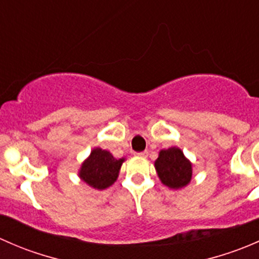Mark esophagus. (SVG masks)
<instances>
[{
    "label": "esophagus",
    "mask_w": 259,
    "mask_h": 259,
    "mask_svg": "<svg viewBox=\"0 0 259 259\" xmlns=\"http://www.w3.org/2000/svg\"><path fill=\"white\" fill-rule=\"evenodd\" d=\"M135 156H138V158H146L148 156V151H142V153H135L134 154Z\"/></svg>",
    "instance_id": "1"
}]
</instances>
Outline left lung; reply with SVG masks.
<instances>
[{
  "label": "left lung",
  "instance_id": "left-lung-1",
  "mask_svg": "<svg viewBox=\"0 0 259 259\" xmlns=\"http://www.w3.org/2000/svg\"><path fill=\"white\" fill-rule=\"evenodd\" d=\"M154 165L161 183L171 189H180L192 179V163L176 146L161 150Z\"/></svg>",
  "mask_w": 259,
  "mask_h": 259
}]
</instances>
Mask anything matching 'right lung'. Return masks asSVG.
<instances>
[{
  "mask_svg": "<svg viewBox=\"0 0 259 259\" xmlns=\"http://www.w3.org/2000/svg\"><path fill=\"white\" fill-rule=\"evenodd\" d=\"M125 159H115L110 151L95 148L81 164L79 177L86 184L103 190L114 184Z\"/></svg>",
  "mask_w": 259,
  "mask_h": 259,
  "instance_id": "right-lung-1",
  "label": "right lung"
}]
</instances>
